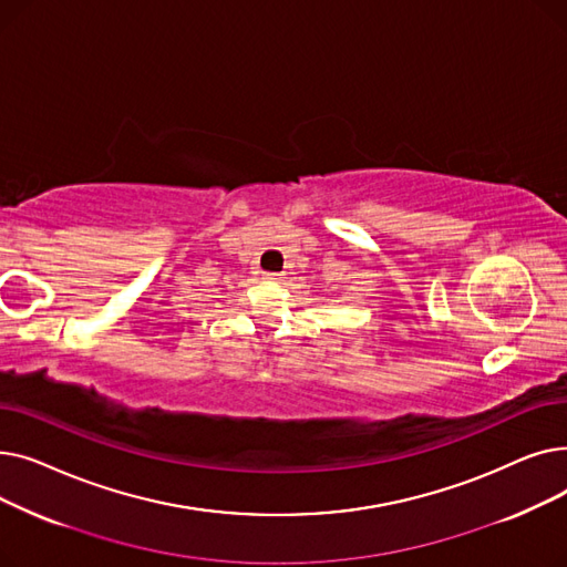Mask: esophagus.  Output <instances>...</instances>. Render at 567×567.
I'll list each match as a JSON object with an SVG mask.
<instances>
[{"mask_svg": "<svg viewBox=\"0 0 567 567\" xmlns=\"http://www.w3.org/2000/svg\"><path fill=\"white\" fill-rule=\"evenodd\" d=\"M264 278L271 280V282H278V280H280V274H264Z\"/></svg>", "mask_w": 567, "mask_h": 567, "instance_id": "esophagus-1", "label": "esophagus"}]
</instances>
